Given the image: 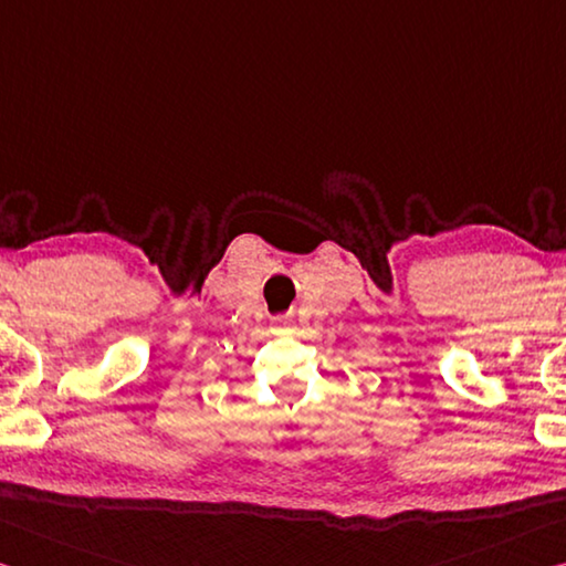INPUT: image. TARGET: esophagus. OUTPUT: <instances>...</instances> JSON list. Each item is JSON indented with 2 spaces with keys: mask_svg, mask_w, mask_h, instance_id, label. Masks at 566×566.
I'll return each instance as SVG.
<instances>
[{
  "mask_svg": "<svg viewBox=\"0 0 566 566\" xmlns=\"http://www.w3.org/2000/svg\"><path fill=\"white\" fill-rule=\"evenodd\" d=\"M284 322H290V319H284Z\"/></svg>",
  "mask_w": 566,
  "mask_h": 566,
  "instance_id": "esophagus-1",
  "label": "esophagus"
}]
</instances>
